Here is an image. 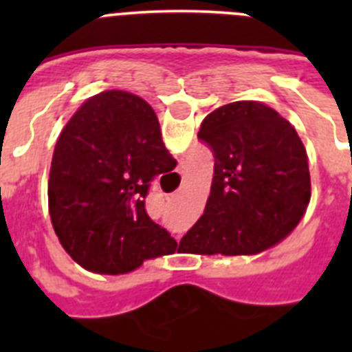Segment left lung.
<instances>
[{"label":"left lung","instance_id":"8db88e82","mask_svg":"<svg viewBox=\"0 0 352 352\" xmlns=\"http://www.w3.org/2000/svg\"><path fill=\"white\" fill-rule=\"evenodd\" d=\"M197 135L213 149V182L179 247L256 256L287 238L310 203L309 157L294 126L268 105L239 100L208 114Z\"/></svg>","mask_w":352,"mask_h":352}]
</instances>
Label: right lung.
Instances as JSON below:
<instances>
[{"label": "right lung", "instance_id": "right-lung-1", "mask_svg": "<svg viewBox=\"0 0 352 352\" xmlns=\"http://www.w3.org/2000/svg\"><path fill=\"white\" fill-rule=\"evenodd\" d=\"M178 162L164 146L151 105L123 89L91 96L56 141L49 214L68 256L84 270L123 275L173 254L176 241L149 219V182Z\"/></svg>", "mask_w": 352, "mask_h": 352}]
</instances>
